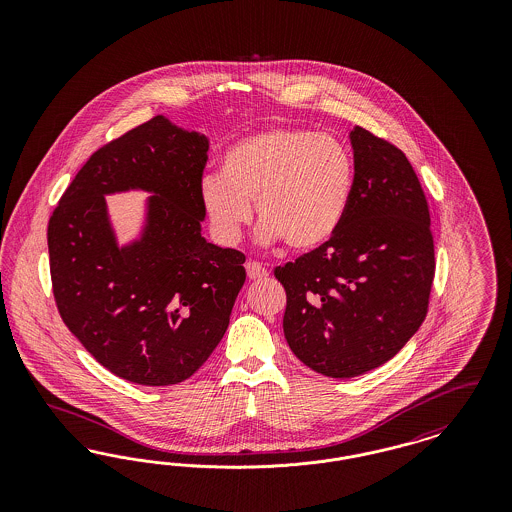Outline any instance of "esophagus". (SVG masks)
<instances>
[{
    "mask_svg": "<svg viewBox=\"0 0 512 512\" xmlns=\"http://www.w3.org/2000/svg\"><path fill=\"white\" fill-rule=\"evenodd\" d=\"M245 270H247V278L249 280H263V278L268 276L267 268L263 267L261 263H257V261H249L245 265Z\"/></svg>",
    "mask_w": 512,
    "mask_h": 512,
    "instance_id": "34e87169",
    "label": "esophagus"
}]
</instances>
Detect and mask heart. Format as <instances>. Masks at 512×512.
Listing matches in <instances>:
<instances>
[{
	"label": "heart",
	"mask_w": 512,
	"mask_h": 512,
	"mask_svg": "<svg viewBox=\"0 0 512 512\" xmlns=\"http://www.w3.org/2000/svg\"><path fill=\"white\" fill-rule=\"evenodd\" d=\"M357 167L349 147L309 128L280 126L228 147L219 174L201 180L205 215L222 242L232 244L255 203L267 244L284 240L295 251L328 244L349 213Z\"/></svg>",
	"instance_id": "b5f03b06"
}]
</instances>
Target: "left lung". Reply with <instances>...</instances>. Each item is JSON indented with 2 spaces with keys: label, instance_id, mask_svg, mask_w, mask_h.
<instances>
[{
  "label": "left lung",
  "instance_id": "left-lung-1",
  "mask_svg": "<svg viewBox=\"0 0 512 512\" xmlns=\"http://www.w3.org/2000/svg\"><path fill=\"white\" fill-rule=\"evenodd\" d=\"M349 140L357 178L340 232L274 270L293 355L330 378L361 376L403 349L426 317L436 268L428 203L405 153L361 126Z\"/></svg>",
  "mask_w": 512,
  "mask_h": 512
}]
</instances>
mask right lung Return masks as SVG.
I'll return each instance as SVG.
<instances>
[{
	"label": "right lung",
	"mask_w": 512,
	"mask_h": 512,
	"mask_svg": "<svg viewBox=\"0 0 512 512\" xmlns=\"http://www.w3.org/2000/svg\"><path fill=\"white\" fill-rule=\"evenodd\" d=\"M209 140L163 115L98 149L48 226L63 322L115 376L142 386L190 378L222 340L245 255L201 236ZM146 191L138 237L118 244L105 194Z\"/></svg>",
	"instance_id": "1"
}]
</instances>
